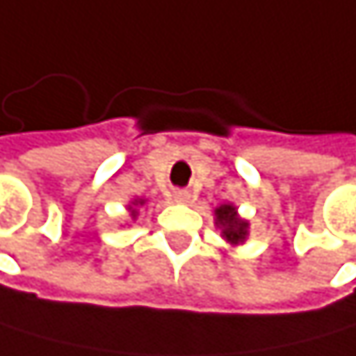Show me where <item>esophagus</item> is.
<instances>
[{
	"instance_id": "esophagus-1",
	"label": "esophagus",
	"mask_w": 356,
	"mask_h": 356,
	"mask_svg": "<svg viewBox=\"0 0 356 356\" xmlns=\"http://www.w3.org/2000/svg\"><path fill=\"white\" fill-rule=\"evenodd\" d=\"M175 200L177 202H188L190 200V192L188 190H177L175 192Z\"/></svg>"
}]
</instances>
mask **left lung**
Listing matches in <instances>:
<instances>
[{"instance_id": "8db88e82", "label": "left lung", "mask_w": 356, "mask_h": 356, "mask_svg": "<svg viewBox=\"0 0 356 356\" xmlns=\"http://www.w3.org/2000/svg\"><path fill=\"white\" fill-rule=\"evenodd\" d=\"M216 218H218V224L224 228L226 241H230V243H241L245 239L248 222H243V220L237 218V209L232 207V204H222L220 209H216Z\"/></svg>"}]
</instances>
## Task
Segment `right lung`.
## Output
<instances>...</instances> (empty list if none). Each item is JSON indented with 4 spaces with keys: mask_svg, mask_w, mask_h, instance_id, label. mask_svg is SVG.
Masks as SVG:
<instances>
[{
    "mask_svg": "<svg viewBox=\"0 0 356 356\" xmlns=\"http://www.w3.org/2000/svg\"><path fill=\"white\" fill-rule=\"evenodd\" d=\"M136 202H140V204H143V200H136ZM136 202H134V204H136ZM132 216H136V209H132Z\"/></svg>",
    "mask_w": 356,
    "mask_h": 356,
    "instance_id": "obj_1",
    "label": "right lung"
}]
</instances>
